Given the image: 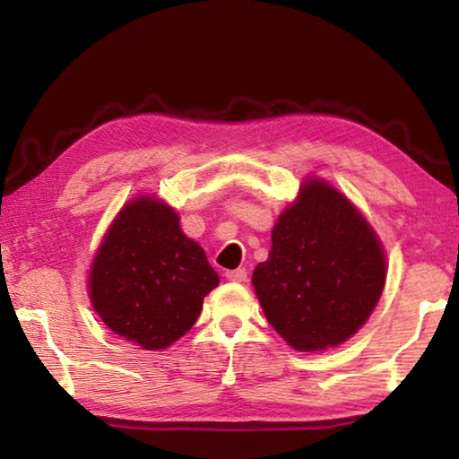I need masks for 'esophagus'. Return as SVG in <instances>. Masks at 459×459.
Listing matches in <instances>:
<instances>
[{"mask_svg":"<svg viewBox=\"0 0 459 459\" xmlns=\"http://www.w3.org/2000/svg\"><path fill=\"white\" fill-rule=\"evenodd\" d=\"M227 279L232 283H245L247 281V269H235L227 271Z\"/></svg>","mask_w":459,"mask_h":459,"instance_id":"1","label":"esophagus"}]
</instances>
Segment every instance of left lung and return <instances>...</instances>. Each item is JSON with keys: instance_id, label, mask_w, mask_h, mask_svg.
I'll return each mask as SVG.
<instances>
[{"instance_id": "8db88e82", "label": "left lung", "mask_w": 459, "mask_h": 459, "mask_svg": "<svg viewBox=\"0 0 459 459\" xmlns=\"http://www.w3.org/2000/svg\"><path fill=\"white\" fill-rule=\"evenodd\" d=\"M255 293L275 332L299 352L354 336L386 279L383 245L367 219L328 182L309 178L279 216Z\"/></svg>"}]
</instances>
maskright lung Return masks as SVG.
Returning a JSON list of instances; mask_svg holds the SVG:
<instances>
[{
	"mask_svg": "<svg viewBox=\"0 0 459 459\" xmlns=\"http://www.w3.org/2000/svg\"><path fill=\"white\" fill-rule=\"evenodd\" d=\"M216 285L219 275L174 208L139 196L115 216L92 259L89 298L117 336L161 351L192 328Z\"/></svg>",
	"mask_w": 459,
	"mask_h": 459,
	"instance_id": "add662e5",
	"label": "right lung"
}]
</instances>
